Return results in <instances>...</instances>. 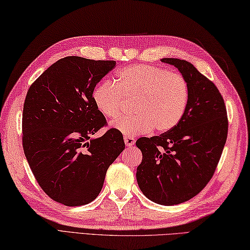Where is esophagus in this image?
<instances>
[{
    "label": "esophagus",
    "instance_id": "1",
    "mask_svg": "<svg viewBox=\"0 0 250 250\" xmlns=\"http://www.w3.org/2000/svg\"><path fill=\"white\" fill-rule=\"evenodd\" d=\"M124 141H125L126 146H132L136 142L135 138H132L130 136H124Z\"/></svg>",
    "mask_w": 250,
    "mask_h": 250
}]
</instances>
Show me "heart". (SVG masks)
Instances as JSON below:
<instances>
[{"instance_id":"obj_1","label":"heart","mask_w":250,"mask_h":250,"mask_svg":"<svg viewBox=\"0 0 250 250\" xmlns=\"http://www.w3.org/2000/svg\"><path fill=\"white\" fill-rule=\"evenodd\" d=\"M91 99L108 119H116L134 99V114L113 122L112 126L125 136L146 134L154 128L165 132L174 128L186 113L189 85L179 73L149 64H132L118 71L115 84L99 83Z\"/></svg>"}]
</instances>
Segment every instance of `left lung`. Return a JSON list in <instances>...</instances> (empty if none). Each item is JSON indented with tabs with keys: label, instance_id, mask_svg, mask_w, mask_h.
Segmentation results:
<instances>
[{
	"label": "left lung",
	"instance_id": "obj_1",
	"mask_svg": "<svg viewBox=\"0 0 250 250\" xmlns=\"http://www.w3.org/2000/svg\"><path fill=\"white\" fill-rule=\"evenodd\" d=\"M161 61L174 65L186 79L189 103L174 128L136 141L142 152L136 177L150 201L171 206L191 200L211 179L227 141L228 118L216 85L194 65L177 58Z\"/></svg>",
	"mask_w": 250,
	"mask_h": 250
}]
</instances>
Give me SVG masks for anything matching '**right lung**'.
<instances>
[{
  "label": "right lung",
  "mask_w": 250,
  "mask_h": 250,
  "mask_svg": "<svg viewBox=\"0 0 250 250\" xmlns=\"http://www.w3.org/2000/svg\"><path fill=\"white\" fill-rule=\"evenodd\" d=\"M115 64L69 56L45 70L25 96L24 155L42 190L65 206L93 202L109 166L125 149L115 128L93 138L106 122L91 93Z\"/></svg>",
  "instance_id": "1"
}]
</instances>
